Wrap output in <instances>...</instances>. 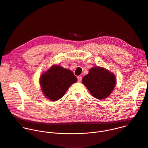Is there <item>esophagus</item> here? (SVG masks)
Returning a JSON list of instances; mask_svg holds the SVG:
<instances>
[{
  "mask_svg": "<svg viewBox=\"0 0 148 148\" xmlns=\"http://www.w3.org/2000/svg\"><path fill=\"white\" fill-rule=\"evenodd\" d=\"M81 79H82V77L81 76H78L77 77V80H78V82H81Z\"/></svg>",
  "mask_w": 148,
  "mask_h": 148,
  "instance_id": "1",
  "label": "esophagus"
}]
</instances>
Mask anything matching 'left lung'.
Wrapping results in <instances>:
<instances>
[{
    "label": "left lung",
    "instance_id": "1",
    "mask_svg": "<svg viewBox=\"0 0 148 148\" xmlns=\"http://www.w3.org/2000/svg\"><path fill=\"white\" fill-rule=\"evenodd\" d=\"M82 83L95 98H107L114 90L116 78L114 74L99 67L91 68L82 78Z\"/></svg>",
    "mask_w": 148,
    "mask_h": 148
}]
</instances>
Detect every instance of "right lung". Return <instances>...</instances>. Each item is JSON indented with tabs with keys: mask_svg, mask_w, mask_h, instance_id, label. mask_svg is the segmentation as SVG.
<instances>
[{
	"mask_svg": "<svg viewBox=\"0 0 148 148\" xmlns=\"http://www.w3.org/2000/svg\"><path fill=\"white\" fill-rule=\"evenodd\" d=\"M77 80L71 71L56 66L41 75L40 84L45 95L51 101H57L64 96L69 87Z\"/></svg>",
	"mask_w": 148,
	"mask_h": 148,
	"instance_id": "right-lung-1",
	"label": "right lung"
}]
</instances>
